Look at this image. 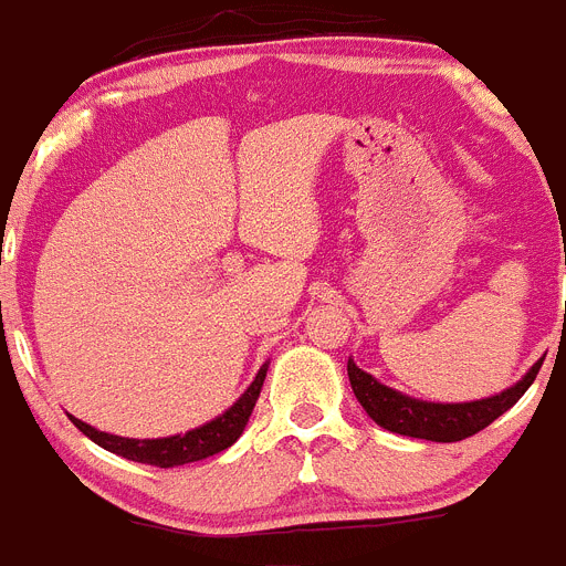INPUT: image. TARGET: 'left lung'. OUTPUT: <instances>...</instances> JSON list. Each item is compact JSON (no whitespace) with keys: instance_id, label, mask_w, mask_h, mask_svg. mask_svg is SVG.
Returning a JSON list of instances; mask_svg holds the SVG:
<instances>
[{"instance_id":"8db88e82","label":"left lung","mask_w":566,"mask_h":566,"mask_svg":"<svg viewBox=\"0 0 566 566\" xmlns=\"http://www.w3.org/2000/svg\"><path fill=\"white\" fill-rule=\"evenodd\" d=\"M542 363L544 359H538L507 391L488 399H473V402H424V399L405 397L388 385L377 382L363 368H357L354 359H348V379H352L354 397L359 399L365 413L385 431L413 439H431V442H459V439H468L488 428L504 411H510L533 385Z\"/></svg>"}]
</instances>
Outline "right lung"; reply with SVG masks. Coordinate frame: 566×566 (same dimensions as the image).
Instances as JSON below:
<instances>
[{
	"instance_id": "1",
	"label": "right lung",
	"mask_w": 566,
	"mask_h": 566,
	"mask_svg": "<svg viewBox=\"0 0 566 566\" xmlns=\"http://www.w3.org/2000/svg\"><path fill=\"white\" fill-rule=\"evenodd\" d=\"M269 363H263V368L258 371V377L252 379L247 391L234 399L232 408L214 417L212 422L201 424V428H192L187 433H175V437L164 439H127L115 437V433L96 431L93 424L82 422V419L70 417L73 424L84 437H90L96 444H102L104 451L118 453V457L129 459V462L142 464H155V468H178V464L201 462V459L214 457V453L227 451L238 442V437L247 428L249 417H252V408L260 397V388H263V379H266Z\"/></svg>"
}]
</instances>
